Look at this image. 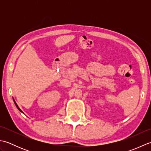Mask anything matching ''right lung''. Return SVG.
Segmentation results:
<instances>
[{"mask_svg": "<svg viewBox=\"0 0 151 151\" xmlns=\"http://www.w3.org/2000/svg\"><path fill=\"white\" fill-rule=\"evenodd\" d=\"M14 102H15V106H17V108H18V110H19V111H21V112H22V113H23V112H22V111H21V109L19 108V106H17V104H16V102H15V101L14 100Z\"/></svg>", "mask_w": 151, "mask_h": 151, "instance_id": "1", "label": "right lung"}]
</instances>
